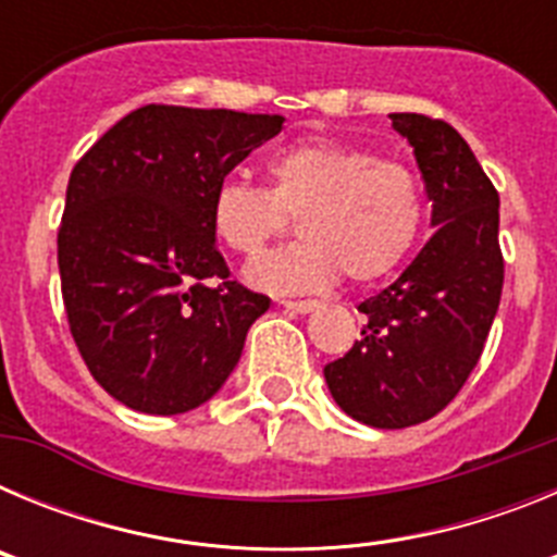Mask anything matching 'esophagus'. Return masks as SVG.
Masks as SVG:
<instances>
[{"instance_id": "esophagus-1", "label": "esophagus", "mask_w": 557, "mask_h": 557, "mask_svg": "<svg viewBox=\"0 0 557 557\" xmlns=\"http://www.w3.org/2000/svg\"><path fill=\"white\" fill-rule=\"evenodd\" d=\"M282 307L287 309V312H298V314H304V312H312L314 307H318V301H282Z\"/></svg>"}]
</instances>
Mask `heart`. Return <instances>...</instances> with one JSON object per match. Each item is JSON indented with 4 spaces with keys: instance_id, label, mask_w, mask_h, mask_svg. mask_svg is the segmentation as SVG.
<instances>
[{
    "instance_id": "1",
    "label": "heart",
    "mask_w": 557,
    "mask_h": 557,
    "mask_svg": "<svg viewBox=\"0 0 557 557\" xmlns=\"http://www.w3.org/2000/svg\"><path fill=\"white\" fill-rule=\"evenodd\" d=\"M268 189L223 181L211 195V231L228 250L256 259L301 216L304 243L270 253L250 278L278 293L326 289L339 275L371 284L416 248L426 218L412 166L359 145L307 139L270 156Z\"/></svg>"
}]
</instances>
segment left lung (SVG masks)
<instances>
[{"label": "left lung", "mask_w": 557, "mask_h": 557, "mask_svg": "<svg viewBox=\"0 0 557 557\" xmlns=\"http://www.w3.org/2000/svg\"><path fill=\"white\" fill-rule=\"evenodd\" d=\"M412 147L435 234L391 287L359 304L366 326L323 368L334 401L376 430L430 421L466 385L499 309V195L444 120L391 113Z\"/></svg>", "instance_id": "8db88e82"}]
</instances>
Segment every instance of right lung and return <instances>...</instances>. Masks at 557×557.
Masks as SVG:
<instances>
[{
    "label": "right lung",
    "mask_w": 557,
    "mask_h": 557,
    "mask_svg": "<svg viewBox=\"0 0 557 557\" xmlns=\"http://www.w3.org/2000/svg\"><path fill=\"white\" fill-rule=\"evenodd\" d=\"M284 116L141 106L75 164L58 228L69 332L97 385L147 416L209 401L270 298L231 282L211 195Z\"/></svg>",
    "instance_id": "obj_1"
}]
</instances>
